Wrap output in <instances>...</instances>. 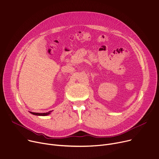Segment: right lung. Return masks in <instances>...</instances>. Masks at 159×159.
Wrapping results in <instances>:
<instances>
[{"label": "right lung", "mask_w": 159, "mask_h": 159, "mask_svg": "<svg viewBox=\"0 0 159 159\" xmlns=\"http://www.w3.org/2000/svg\"><path fill=\"white\" fill-rule=\"evenodd\" d=\"M51 111H50L47 113H35V112H31V111H30V112L34 115H37V116H46V115H49L51 113Z\"/></svg>", "instance_id": "1"}]
</instances>
